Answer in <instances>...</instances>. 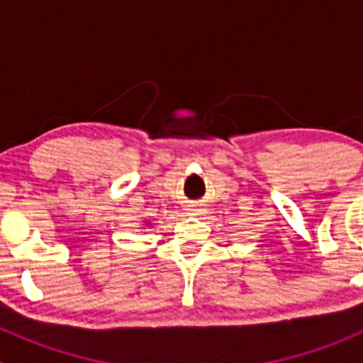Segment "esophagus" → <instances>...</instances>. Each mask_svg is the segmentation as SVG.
<instances>
[{
    "label": "esophagus",
    "mask_w": 363,
    "mask_h": 363,
    "mask_svg": "<svg viewBox=\"0 0 363 363\" xmlns=\"http://www.w3.org/2000/svg\"><path fill=\"white\" fill-rule=\"evenodd\" d=\"M189 211V214H199V211L200 208H196V207H191V208H188Z\"/></svg>",
    "instance_id": "obj_1"
}]
</instances>
